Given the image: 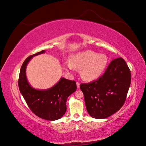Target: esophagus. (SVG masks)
Returning a JSON list of instances; mask_svg holds the SVG:
<instances>
[{
	"label": "esophagus",
	"mask_w": 146,
	"mask_h": 146,
	"mask_svg": "<svg viewBox=\"0 0 146 146\" xmlns=\"http://www.w3.org/2000/svg\"><path fill=\"white\" fill-rule=\"evenodd\" d=\"M77 87L78 89L79 88H80V83H79L78 82H77Z\"/></svg>",
	"instance_id": "obj_1"
}]
</instances>
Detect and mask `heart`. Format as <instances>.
<instances>
[{
    "label": "heart",
    "instance_id": "obj_1",
    "mask_svg": "<svg viewBox=\"0 0 146 146\" xmlns=\"http://www.w3.org/2000/svg\"><path fill=\"white\" fill-rule=\"evenodd\" d=\"M107 55L91 50H85L74 54L70 61L64 64L66 70L71 71L74 68L80 69V75L83 80L92 81L104 73L108 64Z\"/></svg>",
    "mask_w": 146,
    "mask_h": 146
}]
</instances>
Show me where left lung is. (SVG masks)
<instances>
[{
	"label": "left lung",
	"mask_w": 146,
	"mask_h": 146,
	"mask_svg": "<svg viewBox=\"0 0 146 146\" xmlns=\"http://www.w3.org/2000/svg\"><path fill=\"white\" fill-rule=\"evenodd\" d=\"M130 83V70L125 60H112L99 79L80 86L88 113L94 118L105 119L119 111L125 102Z\"/></svg>",
	"instance_id": "8db88e82"
}]
</instances>
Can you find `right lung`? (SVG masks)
Segmentation results:
<instances>
[{
  "label": "right lung",
  "instance_id": "obj_1",
  "mask_svg": "<svg viewBox=\"0 0 146 146\" xmlns=\"http://www.w3.org/2000/svg\"><path fill=\"white\" fill-rule=\"evenodd\" d=\"M43 50L27 58L20 70L18 85L30 109L36 115L48 121L62 117L66 111V100L76 91L75 81L61 77L54 86L46 90L35 89L30 85L26 76V68L33 56L45 53Z\"/></svg>",
  "mask_w": 146,
  "mask_h": 146
}]
</instances>
